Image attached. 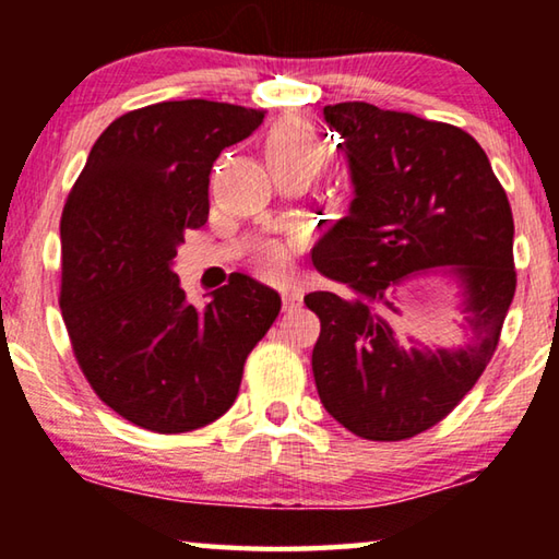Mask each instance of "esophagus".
Listing matches in <instances>:
<instances>
[{"label":"esophagus","instance_id":"34e87169","mask_svg":"<svg viewBox=\"0 0 559 559\" xmlns=\"http://www.w3.org/2000/svg\"><path fill=\"white\" fill-rule=\"evenodd\" d=\"M281 298H283V310H293L302 302V296H300L298 288H286L281 293Z\"/></svg>","mask_w":559,"mask_h":559}]
</instances>
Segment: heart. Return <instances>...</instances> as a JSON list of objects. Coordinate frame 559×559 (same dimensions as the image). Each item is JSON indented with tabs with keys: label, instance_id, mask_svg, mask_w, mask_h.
<instances>
[{
	"label": "heart",
	"instance_id": "obj_1",
	"mask_svg": "<svg viewBox=\"0 0 559 559\" xmlns=\"http://www.w3.org/2000/svg\"><path fill=\"white\" fill-rule=\"evenodd\" d=\"M266 163L273 179L296 175L310 182L325 163V145L316 128L296 116L276 120L266 135ZM293 249L288 243L266 241L253 253V269L269 281L288 276Z\"/></svg>",
	"mask_w": 559,
	"mask_h": 559
}]
</instances>
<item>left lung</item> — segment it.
<instances>
[{
	"instance_id": "8db88e82",
	"label": "left lung",
	"mask_w": 559,
	"mask_h": 559,
	"mask_svg": "<svg viewBox=\"0 0 559 559\" xmlns=\"http://www.w3.org/2000/svg\"><path fill=\"white\" fill-rule=\"evenodd\" d=\"M340 132L355 200L313 263L333 290L306 296L320 318V402L355 437L402 441L439 424L493 357L515 296L513 212L466 130L353 100L325 106ZM447 267L464 290L469 343L404 348L389 318L402 280Z\"/></svg>"
}]
</instances>
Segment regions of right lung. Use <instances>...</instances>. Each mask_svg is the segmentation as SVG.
<instances>
[{"label": "right lung", "instance_id": "add662e5", "mask_svg": "<svg viewBox=\"0 0 559 559\" xmlns=\"http://www.w3.org/2000/svg\"><path fill=\"white\" fill-rule=\"evenodd\" d=\"M263 112L165 100L103 130L61 214V313L93 392L135 427H206L239 394L243 362L278 318L281 296L243 273L187 300L179 243L210 216V173Z\"/></svg>", "mask_w": 559, "mask_h": 559}]
</instances>
